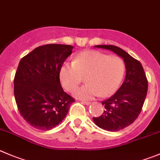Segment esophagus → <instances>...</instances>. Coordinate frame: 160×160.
Returning a JSON list of instances; mask_svg holds the SVG:
<instances>
[{"instance_id": "1", "label": "esophagus", "mask_w": 160, "mask_h": 160, "mask_svg": "<svg viewBox=\"0 0 160 160\" xmlns=\"http://www.w3.org/2000/svg\"><path fill=\"white\" fill-rule=\"evenodd\" d=\"M82 103H83V104H85V105H91V102H88V101H82Z\"/></svg>"}]
</instances>
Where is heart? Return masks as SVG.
Returning <instances> with one entry per match:
<instances>
[{"label":"heart","instance_id":"heart-1","mask_svg":"<svg viewBox=\"0 0 160 160\" xmlns=\"http://www.w3.org/2000/svg\"><path fill=\"white\" fill-rule=\"evenodd\" d=\"M125 64L117 56H108L96 51L82 52L74 62H66L61 66L59 78L63 88L72 91L86 77L87 84L74 90L72 95L90 100L100 94L106 97L114 94L123 80Z\"/></svg>","mask_w":160,"mask_h":160}]
</instances>
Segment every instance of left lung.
I'll use <instances>...</instances> for the list:
<instances>
[{"label": "left lung", "mask_w": 160, "mask_h": 160, "mask_svg": "<svg viewBox=\"0 0 160 160\" xmlns=\"http://www.w3.org/2000/svg\"><path fill=\"white\" fill-rule=\"evenodd\" d=\"M95 48L114 52L124 61L126 76L123 84L107 100L104 112L99 117H93L98 128L108 131H119L134 122L142 111L148 91V80L143 67L128 52L114 45H96Z\"/></svg>", "instance_id": "obj_1"}]
</instances>
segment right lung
Instances as JSON below:
<instances>
[{
  "mask_svg": "<svg viewBox=\"0 0 160 160\" xmlns=\"http://www.w3.org/2000/svg\"><path fill=\"white\" fill-rule=\"evenodd\" d=\"M73 47L40 46L19 62L14 79V94L20 114L33 128L50 131L59 124L75 102L60 83L61 66Z\"/></svg>",
  "mask_w": 160,
  "mask_h": 160,
  "instance_id": "add662e5",
  "label": "right lung"
}]
</instances>
